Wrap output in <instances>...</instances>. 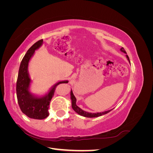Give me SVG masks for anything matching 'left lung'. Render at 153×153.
Returning a JSON list of instances; mask_svg holds the SVG:
<instances>
[{
    "label": "left lung",
    "mask_w": 153,
    "mask_h": 153,
    "mask_svg": "<svg viewBox=\"0 0 153 153\" xmlns=\"http://www.w3.org/2000/svg\"><path fill=\"white\" fill-rule=\"evenodd\" d=\"M120 50H121L122 52L126 54V52L124 50V48L122 47L121 49H120ZM126 57L128 59V61H129V62L130 63V61H129V57L128 56V55H126ZM70 96H71L70 98H71V106H72L73 109L78 114L82 115V116H84V117H90V118L96 117H99V116H101V115H105L106 114H107V113L110 112L111 110H113V108H112V109H110V110H107V111H105V112H97V113H91V112H85V111L83 110L82 109H81L80 107H78V106L76 105V99L75 96H74V94L73 93L72 89L71 90V92H70Z\"/></svg>",
    "instance_id": "1"
}]
</instances>
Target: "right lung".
Listing matches in <instances>:
<instances>
[{
  "mask_svg": "<svg viewBox=\"0 0 153 153\" xmlns=\"http://www.w3.org/2000/svg\"><path fill=\"white\" fill-rule=\"evenodd\" d=\"M43 43V40L41 39L27 51L21 62L16 82V96L22 112L28 117L34 119H43L48 116L49 105L55 88L60 84L68 83V80L59 81L51 87L47 93L42 96L36 95L30 92L32 80L28 71L29 63L35 51L39 49Z\"/></svg>",
  "mask_w": 153,
  "mask_h": 153,
  "instance_id": "obj_1",
  "label": "right lung"
}]
</instances>
